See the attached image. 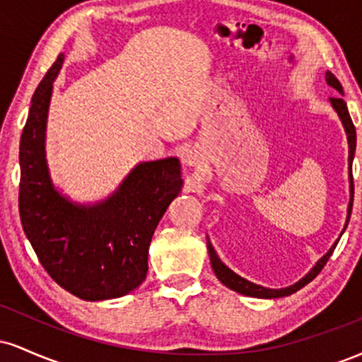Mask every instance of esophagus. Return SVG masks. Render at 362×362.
<instances>
[{"mask_svg":"<svg viewBox=\"0 0 362 362\" xmlns=\"http://www.w3.org/2000/svg\"><path fill=\"white\" fill-rule=\"evenodd\" d=\"M199 160H201V158H199V153L197 151H189L185 155V158H184L185 165H189V167H197Z\"/></svg>","mask_w":362,"mask_h":362,"instance_id":"obj_1","label":"esophagus"}]
</instances>
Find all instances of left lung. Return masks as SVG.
Segmentation results:
<instances>
[{"mask_svg":"<svg viewBox=\"0 0 362 362\" xmlns=\"http://www.w3.org/2000/svg\"><path fill=\"white\" fill-rule=\"evenodd\" d=\"M325 80L328 85L332 86V88H335L339 91L340 95H344V90H342V85H340V81L337 78L334 76L330 71H327L325 74ZM330 103L332 107H334V110L337 112V115L342 120V126L346 129V134H347V143H349V182H351V185H349V189H351V201H349V207H347V221H346V226H344V230L347 228L349 224V219H351V213H352V202H354V178H352V160H354V153H356V127L354 124H352V119L351 115H349V110H347V105L346 102H344L342 97H332L330 98ZM344 233V231H342ZM339 240L335 242L334 245L330 247V250H328L325 255L320 259L317 264H315V267L311 269V271L306 274L303 279H300L296 282V284L289 286V288H281V289H271V288H264V286H259V284H253V282L243 279L242 276H238V274H235L231 269H228L226 265L223 264L221 260H219V257L216 255L213 245H211L209 240H207V252H209V259H211V267H213V271L216 274V277H218L219 281L223 282L226 288L236 291V293L240 294H245V296H252V298H267V300H271V298H282V296H289V294L296 293V291H300L301 288H305L308 282H311L315 279V277L318 276L320 271H322L323 267H325V264L330 259V255L334 253L335 247H337Z\"/></svg>","mask_w":362,"mask_h":362,"instance_id":"8db88e82","label":"left lung"}]
</instances>
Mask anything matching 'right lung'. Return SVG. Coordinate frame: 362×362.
<instances>
[{
    "mask_svg": "<svg viewBox=\"0 0 362 362\" xmlns=\"http://www.w3.org/2000/svg\"><path fill=\"white\" fill-rule=\"evenodd\" d=\"M59 54L37 86L20 138V219L42 267L85 301L126 296L146 279L158 223L182 189L180 161L136 165L105 201L78 204L56 189L45 160V129Z\"/></svg>",
    "mask_w": 362,
    "mask_h": 362,
    "instance_id": "1",
    "label": "right lung"
}]
</instances>
